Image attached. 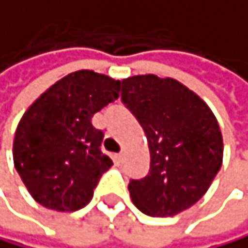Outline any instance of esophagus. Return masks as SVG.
<instances>
[{
    "label": "esophagus",
    "mask_w": 248,
    "mask_h": 248,
    "mask_svg": "<svg viewBox=\"0 0 248 248\" xmlns=\"http://www.w3.org/2000/svg\"><path fill=\"white\" fill-rule=\"evenodd\" d=\"M123 160H125V154H123V152L114 155V161H116V163H123Z\"/></svg>",
    "instance_id": "34e87169"
}]
</instances>
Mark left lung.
<instances>
[{
    "label": "left lung",
    "instance_id": "1",
    "mask_svg": "<svg viewBox=\"0 0 248 248\" xmlns=\"http://www.w3.org/2000/svg\"><path fill=\"white\" fill-rule=\"evenodd\" d=\"M122 102L139 120L151 166L128 189L149 217H174L206 194L222 165V136L206 102L175 79L141 74L122 80Z\"/></svg>",
    "mask_w": 248,
    "mask_h": 248
}]
</instances>
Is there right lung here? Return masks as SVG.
I'll return each mask as SVG.
<instances>
[{
    "label": "right lung",
    "mask_w": 248,
    "mask_h": 248,
    "mask_svg": "<svg viewBox=\"0 0 248 248\" xmlns=\"http://www.w3.org/2000/svg\"><path fill=\"white\" fill-rule=\"evenodd\" d=\"M120 80L91 70L70 73L24 112L13 163L30 195L47 209L85 207L112 160L100 151L103 132L91 117L119 97Z\"/></svg>",
    "instance_id": "right-lung-1"
}]
</instances>
